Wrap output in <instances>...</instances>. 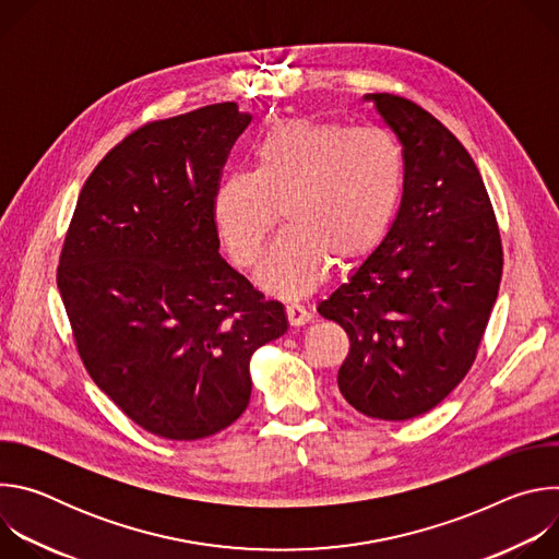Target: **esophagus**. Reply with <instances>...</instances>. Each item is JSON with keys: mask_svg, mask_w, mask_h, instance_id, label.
I'll list each match as a JSON object with an SVG mask.
<instances>
[{"mask_svg": "<svg viewBox=\"0 0 559 559\" xmlns=\"http://www.w3.org/2000/svg\"><path fill=\"white\" fill-rule=\"evenodd\" d=\"M285 311H287V321H289L292 328H300V325L309 323V318H311V313L302 305H298V302H289L285 307Z\"/></svg>", "mask_w": 559, "mask_h": 559, "instance_id": "esophagus-1", "label": "esophagus"}]
</instances>
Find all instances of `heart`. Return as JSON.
<instances>
[{"mask_svg":"<svg viewBox=\"0 0 559 559\" xmlns=\"http://www.w3.org/2000/svg\"><path fill=\"white\" fill-rule=\"evenodd\" d=\"M403 183V147L389 132L287 119L259 136L254 170L221 179L212 212L229 259L248 270L283 210L287 229L257 278L278 296H302L323 281L332 259L354 263L380 246Z\"/></svg>","mask_w":559,"mask_h":559,"instance_id":"obj_1","label":"heart"}]
</instances>
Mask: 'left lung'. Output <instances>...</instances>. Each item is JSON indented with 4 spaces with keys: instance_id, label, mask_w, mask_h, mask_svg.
Wrapping results in <instances>:
<instances>
[{
    "instance_id": "left-lung-1",
    "label": "left lung",
    "mask_w": 559,
    "mask_h": 559,
    "mask_svg": "<svg viewBox=\"0 0 559 559\" xmlns=\"http://www.w3.org/2000/svg\"><path fill=\"white\" fill-rule=\"evenodd\" d=\"M403 143L405 183L384 241L318 313L349 336L338 389L360 414L409 420L462 382L502 278V241L480 170L418 104L365 95Z\"/></svg>"
}]
</instances>
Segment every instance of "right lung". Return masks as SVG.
Segmentation results:
<instances>
[{"mask_svg": "<svg viewBox=\"0 0 559 559\" xmlns=\"http://www.w3.org/2000/svg\"><path fill=\"white\" fill-rule=\"evenodd\" d=\"M252 115L234 102L150 121L115 145L76 199L57 287L76 352L141 429L201 440L250 403L252 354L287 332L218 254L214 192Z\"/></svg>", "mask_w": 559, "mask_h": 559, "instance_id": "obj_1", "label": "right lung"}]
</instances>
